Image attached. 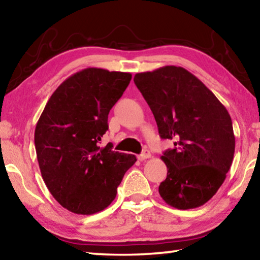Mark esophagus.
I'll return each instance as SVG.
<instances>
[{
  "label": "esophagus",
  "mask_w": 260,
  "mask_h": 260,
  "mask_svg": "<svg viewBox=\"0 0 260 260\" xmlns=\"http://www.w3.org/2000/svg\"><path fill=\"white\" fill-rule=\"evenodd\" d=\"M150 157H151L150 151H149L148 149H144V150L142 151V153H141V155L139 156V159L140 160H146V159H148V158H150Z\"/></svg>",
  "instance_id": "34e87169"
}]
</instances>
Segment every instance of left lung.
Wrapping results in <instances>:
<instances>
[{
	"label": "left lung",
	"instance_id": "obj_1",
	"mask_svg": "<svg viewBox=\"0 0 260 260\" xmlns=\"http://www.w3.org/2000/svg\"><path fill=\"white\" fill-rule=\"evenodd\" d=\"M134 82L155 117L161 139L174 141L160 157L167 177L161 199L180 210L205 204L218 191L235 151L231 116L200 79L180 67L136 73Z\"/></svg>",
	"mask_w": 260,
	"mask_h": 260
}]
</instances>
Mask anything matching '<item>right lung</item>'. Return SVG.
Listing matches in <instances>:
<instances>
[{"label": "right lung", "mask_w": 260, "mask_h": 260, "mask_svg": "<svg viewBox=\"0 0 260 260\" xmlns=\"http://www.w3.org/2000/svg\"><path fill=\"white\" fill-rule=\"evenodd\" d=\"M131 73L88 68L68 78L50 96L34 133L40 171L58 203L77 214H94L116 199L134 155L100 147L108 116L124 94Z\"/></svg>", "instance_id": "right-lung-1"}]
</instances>
